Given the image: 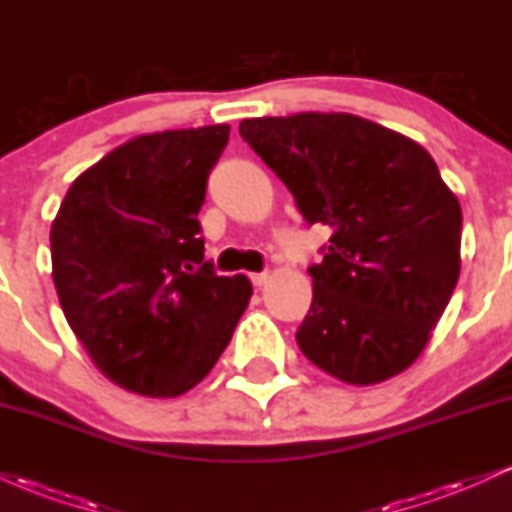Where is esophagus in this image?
<instances>
[{
	"label": "esophagus",
	"instance_id": "1",
	"mask_svg": "<svg viewBox=\"0 0 512 512\" xmlns=\"http://www.w3.org/2000/svg\"><path fill=\"white\" fill-rule=\"evenodd\" d=\"M250 281H252V286H257V289H262V286L267 284V281H269V274H267V272L252 274V276H250Z\"/></svg>",
	"mask_w": 512,
	"mask_h": 512
}]
</instances>
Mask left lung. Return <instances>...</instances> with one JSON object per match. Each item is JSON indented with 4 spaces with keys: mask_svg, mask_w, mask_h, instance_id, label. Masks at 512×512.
<instances>
[{
    "mask_svg": "<svg viewBox=\"0 0 512 512\" xmlns=\"http://www.w3.org/2000/svg\"><path fill=\"white\" fill-rule=\"evenodd\" d=\"M240 137L332 228L310 264L313 303L296 332L308 361L351 385L416 361L460 276L462 209L426 149L346 113L240 122Z\"/></svg>",
    "mask_w": 512,
    "mask_h": 512,
    "instance_id": "1",
    "label": "left lung"
}]
</instances>
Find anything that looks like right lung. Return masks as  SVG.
<instances>
[{
    "instance_id": "right-lung-1",
    "label": "right lung",
    "mask_w": 512,
    "mask_h": 512,
    "mask_svg": "<svg viewBox=\"0 0 512 512\" xmlns=\"http://www.w3.org/2000/svg\"><path fill=\"white\" fill-rule=\"evenodd\" d=\"M228 125L144 134L72 182L52 221L64 317L103 375L178 397L214 368L252 296L204 262L199 209Z\"/></svg>"
}]
</instances>
